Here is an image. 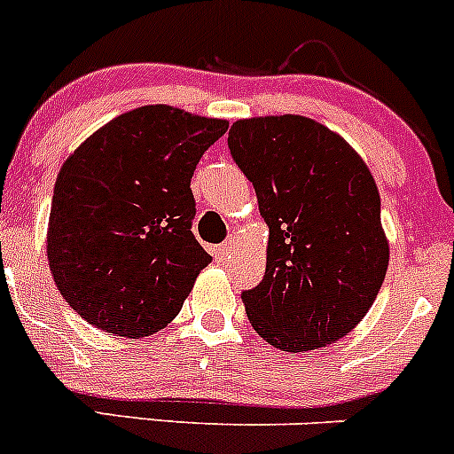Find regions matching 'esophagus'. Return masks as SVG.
<instances>
[{
    "label": "esophagus",
    "instance_id": "1",
    "mask_svg": "<svg viewBox=\"0 0 454 454\" xmlns=\"http://www.w3.org/2000/svg\"><path fill=\"white\" fill-rule=\"evenodd\" d=\"M234 252V243H224V245H220V247H215V258H218V261H227V258H230V254Z\"/></svg>",
    "mask_w": 454,
    "mask_h": 454
}]
</instances>
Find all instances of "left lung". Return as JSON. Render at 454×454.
Returning a JSON list of instances; mask_svg holds the SVG:
<instances>
[{
	"label": "left lung",
	"mask_w": 454,
	"mask_h": 454,
	"mask_svg": "<svg viewBox=\"0 0 454 454\" xmlns=\"http://www.w3.org/2000/svg\"><path fill=\"white\" fill-rule=\"evenodd\" d=\"M227 142L270 230L265 276L243 292L249 323L283 352L336 343L372 308L390 261L368 165L305 115L236 120Z\"/></svg>",
	"instance_id": "1"
}]
</instances>
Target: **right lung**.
<instances>
[{
	"instance_id": "obj_1",
	"label": "right lung",
	"mask_w": 454,
	"mask_h": 454,
	"mask_svg": "<svg viewBox=\"0 0 454 454\" xmlns=\"http://www.w3.org/2000/svg\"><path fill=\"white\" fill-rule=\"evenodd\" d=\"M230 122L137 106L90 133L58 174L46 256L90 325L142 339L169 325L211 256L192 234L198 160Z\"/></svg>"
}]
</instances>
